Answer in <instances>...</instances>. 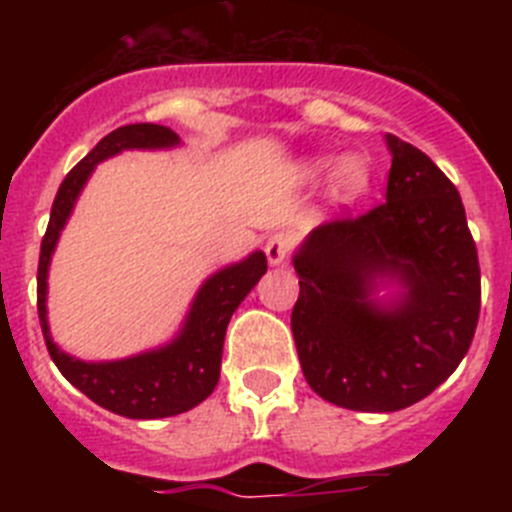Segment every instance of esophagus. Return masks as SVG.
<instances>
[{
  "label": "esophagus",
  "instance_id": "obj_1",
  "mask_svg": "<svg viewBox=\"0 0 512 512\" xmlns=\"http://www.w3.org/2000/svg\"><path fill=\"white\" fill-rule=\"evenodd\" d=\"M292 246H295V241H292V235H289V233L269 235V241H266V248H264L269 264L271 266L284 264L289 253H292Z\"/></svg>",
  "mask_w": 512,
  "mask_h": 512
}]
</instances>
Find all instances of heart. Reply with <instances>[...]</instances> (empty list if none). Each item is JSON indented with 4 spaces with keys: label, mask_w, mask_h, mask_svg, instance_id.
<instances>
[{
    "label": "heart",
    "mask_w": 512,
    "mask_h": 512,
    "mask_svg": "<svg viewBox=\"0 0 512 512\" xmlns=\"http://www.w3.org/2000/svg\"><path fill=\"white\" fill-rule=\"evenodd\" d=\"M297 174L305 182H320L328 176L330 200L336 205H356L372 187V164L361 153L336 158L333 153H315L297 166Z\"/></svg>",
    "instance_id": "obj_1"
}]
</instances>
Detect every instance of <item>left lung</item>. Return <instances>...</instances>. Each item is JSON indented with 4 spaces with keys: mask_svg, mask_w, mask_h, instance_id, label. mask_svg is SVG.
Wrapping results in <instances>:
<instances>
[{
    "mask_svg": "<svg viewBox=\"0 0 512 512\" xmlns=\"http://www.w3.org/2000/svg\"><path fill=\"white\" fill-rule=\"evenodd\" d=\"M387 202L318 225L292 256L297 356L323 400L395 413L431 395L467 356L479 261L454 184L395 135Z\"/></svg>",
    "mask_w": 512,
    "mask_h": 512,
    "instance_id": "obj_1",
    "label": "left lung"
}]
</instances>
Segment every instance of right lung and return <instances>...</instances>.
<instances>
[{
	"mask_svg": "<svg viewBox=\"0 0 512 512\" xmlns=\"http://www.w3.org/2000/svg\"><path fill=\"white\" fill-rule=\"evenodd\" d=\"M182 138L166 125L135 122L104 135L97 146L66 174L53 200L51 223L40 243L38 315L45 346L58 372L84 392L99 408L133 420H156L187 413L212 395L220 379L225 330L233 312L266 274L264 251L248 253L243 261L223 266L202 282L182 328L156 348L112 361H84L66 354L51 336L48 325V269L63 228L69 223L79 194L87 187L97 164L122 151H169Z\"/></svg>",
	"mask_w": 512,
	"mask_h": 512,
	"instance_id": "obj_1",
	"label": "right lung"
}]
</instances>
